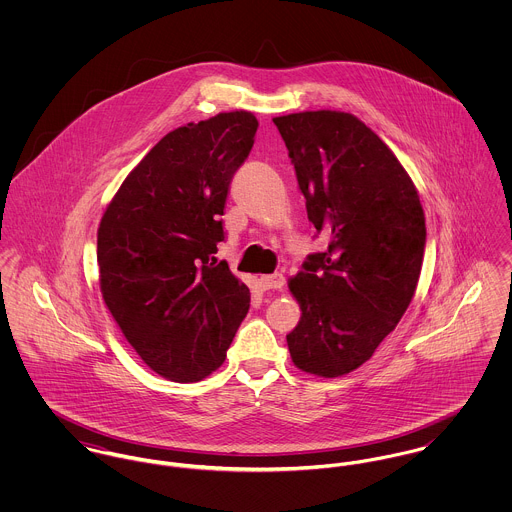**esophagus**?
<instances>
[{"label": "esophagus", "mask_w": 512, "mask_h": 512, "mask_svg": "<svg viewBox=\"0 0 512 512\" xmlns=\"http://www.w3.org/2000/svg\"><path fill=\"white\" fill-rule=\"evenodd\" d=\"M284 284H286V280H284L282 274H272V276H260L258 278V286L264 292H268V290H282Z\"/></svg>", "instance_id": "obj_1"}]
</instances>
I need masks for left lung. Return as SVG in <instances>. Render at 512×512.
Segmentation results:
<instances>
[{
  "instance_id": "obj_1",
  "label": "left lung",
  "mask_w": 512,
  "mask_h": 512,
  "mask_svg": "<svg viewBox=\"0 0 512 512\" xmlns=\"http://www.w3.org/2000/svg\"><path fill=\"white\" fill-rule=\"evenodd\" d=\"M290 151L307 217L329 236L290 280L301 317L293 365L335 378L365 365L406 313L422 272L426 217L394 151L349 112L274 118Z\"/></svg>"
}]
</instances>
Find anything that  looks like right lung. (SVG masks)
<instances>
[{
	"instance_id": "right-lung-1",
	"label": "right lung",
	"mask_w": 512,
	"mask_h": 512,
	"mask_svg": "<svg viewBox=\"0 0 512 512\" xmlns=\"http://www.w3.org/2000/svg\"><path fill=\"white\" fill-rule=\"evenodd\" d=\"M252 112H220L163 136L128 173L98 226L102 299L159 376L215 372L250 307V290L217 262L228 185L254 146Z\"/></svg>"
}]
</instances>
